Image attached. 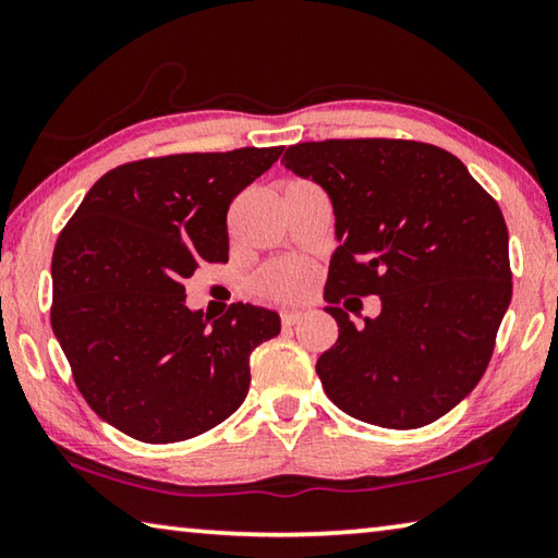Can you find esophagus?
<instances>
[{
	"label": "esophagus",
	"mask_w": 558,
	"mask_h": 558,
	"mask_svg": "<svg viewBox=\"0 0 558 558\" xmlns=\"http://www.w3.org/2000/svg\"><path fill=\"white\" fill-rule=\"evenodd\" d=\"M302 317H305V313H282L280 323H282V327H295Z\"/></svg>",
	"instance_id": "1"
}]
</instances>
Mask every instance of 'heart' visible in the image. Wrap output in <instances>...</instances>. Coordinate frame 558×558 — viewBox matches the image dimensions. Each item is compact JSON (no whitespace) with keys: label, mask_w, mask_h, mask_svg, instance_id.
<instances>
[{"label":"heart","mask_w":558,"mask_h":558,"mask_svg":"<svg viewBox=\"0 0 558 558\" xmlns=\"http://www.w3.org/2000/svg\"><path fill=\"white\" fill-rule=\"evenodd\" d=\"M317 282V268L307 260L280 258L270 260L253 276L251 286L260 298L276 302H295L310 295Z\"/></svg>","instance_id":"b5f03b06"}]
</instances>
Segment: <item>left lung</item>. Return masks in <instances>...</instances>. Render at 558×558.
<instances>
[{
    "instance_id": "left-lung-1",
    "label": "left lung",
    "mask_w": 558,
    "mask_h": 558,
    "mask_svg": "<svg viewBox=\"0 0 558 558\" xmlns=\"http://www.w3.org/2000/svg\"><path fill=\"white\" fill-rule=\"evenodd\" d=\"M282 165L329 194L342 241L325 288L339 337L315 366L325 393L381 428L438 421L483 379L512 300L497 202L456 155L415 140L300 143ZM366 294L383 315L354 328L336 305Z\"/></svg>"
}]
</instances>
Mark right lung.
Listing matches in <instances>:
<instances>
[{
	"mask_svg": "<svg viewBox=\"0 0 558 558\" xmlns=\"http://www.w3.org/2000/svg\"><path fill=\"white\" fill-rule=\"evenodd\" d=\"M280 155L241 147L120 165L63 226L53 335L83 399L125 436L196 438L248 393L251 352L280 332V317L235 302L209 325L184 305V280L229 260V206Z\"/></svg>",
	"mask_w": 558,
	"mask_h": 558,
	"instance_id": "add662e5",
	"label": "right lung"
}]
</instances>
